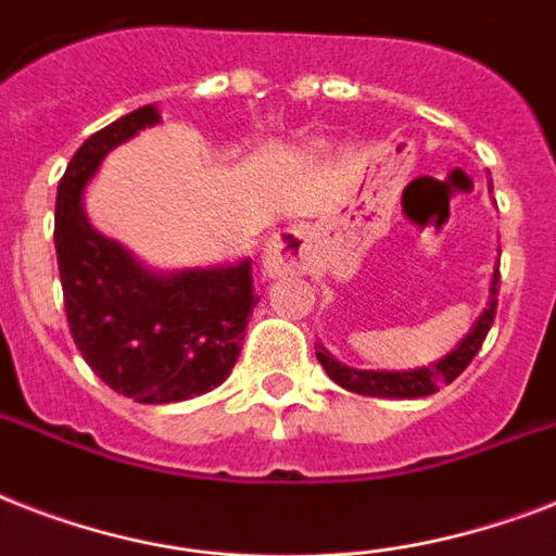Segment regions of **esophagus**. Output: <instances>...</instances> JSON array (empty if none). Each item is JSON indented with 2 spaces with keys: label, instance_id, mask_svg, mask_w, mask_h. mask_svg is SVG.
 Masks as SVG:
<instances>
[{
  "label": "esophagus",
  "instance_id": "esophagus-1",
  "mask_svg": "<svg viewBox=\"0 0 556 556\" xmlns=\"http://www.w3.org/2000/svg\"><path fill=\"white\" fill-rule=\"evenodd\" d=\"M314 260V236L308 227H286L279 230L265 248L262 265L270 277H288V274H303Z\"/></svg>",
  "mask_w": 556,
  "mask_h": 556
}]
</instances>
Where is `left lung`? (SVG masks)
Wrapping results in <instances>:
<instances>
[{
  "label": "left lung",
  "instance_id": "1",
  "mask_svg": "<svg viewBox=\"0 0 556 556\" xmlns=\"http://www.w3.org/2000/svg\"><path fill=\"white\" fill-rule=\"evenodd\" d=\"M496 294H500V268L493 270L491 282V300H488V308L482 312V317L476 320V326L467 331L465 338L458 340V346L453 352L435 361L430 366H418V369L409 371H375V369H352V366L340 364L329 355V349L323 343H314L317 349V361L323 364L326 375H329L334 383H340L349 392H357V395H371V397H424L439 392L441 383H453V380L462 375V371L470 366L479 349H482L484 338L493 326V317H496Z\"/></svg>",
  "mask_w": 556,
  "mask_h": 556
}]
</instances>
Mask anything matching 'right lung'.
<instances>
[{
  "mask_svg": "<svg viewBox=\"0 0 556 556\" xmlns=\"http://www.w3.org/2000/svg\"><path fill=\"white\" fill-rule=\"evenodd\" d=\"M155 124V106L135 109L74 152L56 187L54 244L68 329L83 361L117 395L176 404L230 375L260 296L251 260L159 274L86 218L83 190L100 161Z\"/></svg>",
  "mask_w": 556,
  "mask_h": 556,
  "instance_id": "right-lung-1",
  "label": "right lung"
}]
</instances>
